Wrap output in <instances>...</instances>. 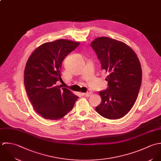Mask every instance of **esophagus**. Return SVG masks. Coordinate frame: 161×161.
I'll return each mask as SVG.
<instances>
[{
	"label": "esophagus",
	"mask_w": 161,
	"mask_h": 161,
	"mask_svg": "<svg viewBox=\"0 0 161 161\" xmlns=\"http://www.w3.org/2000/svg\"><path fill=\"white\" fill-rule=\"evenodd\" d=\"M92 95V92H87L85 93H83V95H84L85 97H90Z\"/></svg>",
	"instance_id": "34e87169"
}]
</instances>
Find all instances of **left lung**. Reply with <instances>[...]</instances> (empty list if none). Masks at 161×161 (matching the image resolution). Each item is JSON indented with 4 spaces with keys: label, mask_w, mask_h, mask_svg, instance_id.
I'll return each instance as SVG.
<instances>
[{
    "label": "left lung",
    "mask_w": 161,
    "mask_h": 161,
    "mask_svg": "<svg viewBox=\"0 0 161 161\" xmlns=\"http://www.w3.org/2000/svg\"><path fill=\"white\" fill-rule=\"evenodd\" d=\"M91 46L108 73L106 90L99 92L96 111L109 119L125 116L134 104L142 82V69L134 52L126 44L109 38H96Z\"/></svg>",
    "instance_id": "8db88e82"
}]
</instances>
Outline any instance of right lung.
Returning <instances> with one entry per match:
<instances>
[{"mask_svg": "<svg viewBox=\"0 0 161 161\" xmlns=\"http://www.w3.org/2000/svg\"><path fill=\"white\" fill-rule=\"evenodd\" d=\"M80 43L64 39L43 43L33 52L26 64L25 91L36 112L47 119L63 118L78 98L56 83L62 81L60 69L64 60Z\"/></svg>", "mask_w": 161, "mask_h": 161, "instance_id": "obj_1", "label": "right lung"}]
</instances>
